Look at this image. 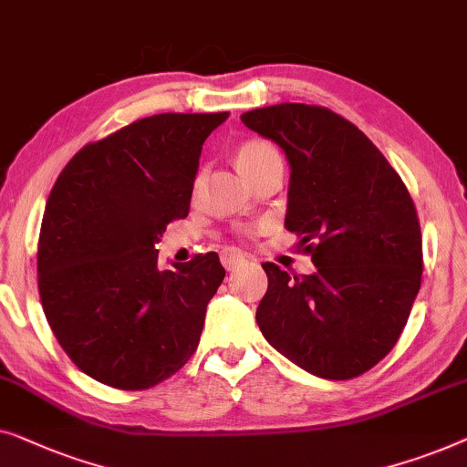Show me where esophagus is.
Instances as JSON below:
<instances>
[{
  "label": "esophagus",
  "instance_id": "34e87169",
  "mask_svg": "<svg viewBox=\"0 0 467 467\" xmlns=\"http://www.w3.org/2000/svg\"><path fill=\"white\" fill-rule=\"evenodd\" d=\"M220 260H222V265H224L226 271H236V268L245 265V255H243L239 249H233V247L222 249Z\"/></svg>",
  "mask_w": 467,
  "mask_h": 467
}]
</instances>
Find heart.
<instances>
[{"mask_svg":"<svg viewBox=\"0 0 467 467\" xmlns=\"http://www.w3.org/2000/svg\"><path fill=\"white\" fill-rule=\"evenodd\" d=\"M277 154V150H275L271 143L262 141V140H247L236 146L234 150V162L239 171L245 177L254 175L255 171H258L262 165H266L268 161L275 159ZM201 177H196V183H199Z\"/></svg>","mask_w":467,"mask_h":467,"instance_id":"heart-1","label":"heart"}]
</instances>
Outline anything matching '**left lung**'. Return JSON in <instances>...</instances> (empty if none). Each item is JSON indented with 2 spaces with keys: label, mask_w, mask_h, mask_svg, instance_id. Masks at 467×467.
<instances>
[{
  "label": "left lung",
  "mask_w": 467,
  "mask_h": 467,
  "mask_svg": "<svg viewBox=\"0 0 467 467\" xmlns=\"http://www.w3.org/2000/svg\"><path fill=\"white\" fill-rule=\"evenodd\" d=\"M241 122L290 161L285 226L313 275L265 262L268 290L255 321L279 353L315 377L347 380L398 343L421 287L415 202L379 148L332 109L279 103Z\"/></svg>",
  "instance_id": "left-lung-1"
}]
</instances>
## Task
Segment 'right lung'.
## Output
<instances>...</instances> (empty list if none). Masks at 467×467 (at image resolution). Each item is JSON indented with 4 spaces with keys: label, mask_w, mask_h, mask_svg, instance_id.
<instances>
[{
    "label": "right lung",
    "mask_w": 467,
    "mask_h": 467,
    "mask_svg": "<svg viewBox=\"0 0 467 467\" xmlns=\"http://www.w3.org/2000/svg\"><path fill=\"white\" fill-rule=\"evenodd\" d=\"M228 118L156 114L90 141L46 201L37 290L58 345L124 391L162 383L192 358L224 281L215 252L159 271L154 241L190 212L202 143Z\"/></svg>",
    "instance_id": "right-lung-1"
}]
</instances>
